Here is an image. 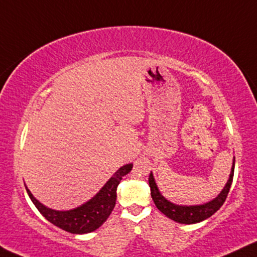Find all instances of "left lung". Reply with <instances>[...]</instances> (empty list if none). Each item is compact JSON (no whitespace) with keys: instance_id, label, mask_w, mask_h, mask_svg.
Returning a JSON list of instances; mask_svg holds the SVG:
<instances>
[{"instance_id":"left-lung-1","label":"left lung","mask_w":257,"mask_h":257,"mask_svg":"<svg viewBox=\"0 0 257 257\" xmlns=\"http://www.w3.org/2000/svg\"><path fill=\"white\" fill-rule=\"evenodd\" d=\"M233 172H235V157L232 161V167H231L230 176L227 182L221 189V192L218 194L216 198L212 199L206 204L201 205H177L174 202L167 200L164 196L161 194L160 189L155 181V177L153 172L150 173L149 176V186L151 189V198L156 205V207L160 210L164 216H167L170 219L176 221L180 224H195L200 223V221L210 218L212 214L221 207V205L225 201L227 194H229L231 183L233 179Z\"/></svg>"}]
</instances>
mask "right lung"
<instances>
[{"mask_svg":"<svg viewBox=\"0 0 257 257\" xmlns=\"http://www.w3.org/2000/svg\"><path fill=\"white\" fill-rule=\"evenodd\" d=\"M132 166L134 164L128 163L119 168L93 198L72 210L58 211L49 208L34 198L26 185L25 187L32 202L46 220L68 232L82 235V233L93 232L107 220L115 206L116 187L121 181L122 176L127 175L131 172Z\"/></svg>","mask_w":257,"mask_h":257,"instance_id":"right-lung-1","label":"right lung"}]
</instances>
